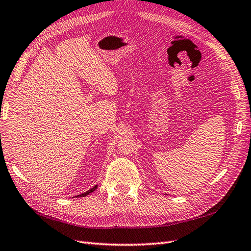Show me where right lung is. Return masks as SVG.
I'll use <instances>...</instances> for the list:
<instances>
[{"label": "right lung", "mask_w": 251, "mask_h": 251, "mask_svg": "<svg viewBox=\"0 0 251 251\" xmlns=\"http://www.w3.org/2000/svg\"><path fill=\"white\" fill-rule=\"evenodd\" d=\"M97 188V185H95L93 188H91V189H89L88 192H86V193H83V194H80V195H78V196H75V197H86L87 195H89L90 193H92V192H94L95 189Z\"/></svg>", "instance_id": "1"}]
</instances>
